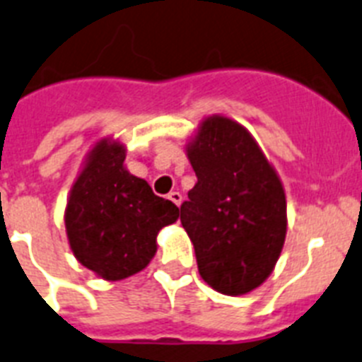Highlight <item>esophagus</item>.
<instances>
[{"label":"esophagus","mask_w":362,"mask_h":362,"mask_svg":"<svg viewBox=\"0 0 362 362\" xmlns=\"http://www.w3.org/2000/svg\"><path fill=\"white\" fill-rule=\"evenodd\" d=\"M169 200H171V202H175L176 206H180L182 204L180 191H171V193H169Z\"/></svg>","instance_id":"esophagus-1"}]
</instances>
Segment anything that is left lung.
<instances>
[{
  "instance_id": "obj_1",
  "label": "left lung",
  "mask_w": 362,
  "mask_h": 362,
  "mask_svg": "<svg viewBox=\"0 0 362 362\" xmlns=\"http://www.w3.org/2000/svg\"><path fill=\"white\" fill-rule=\"evenodd\" d=\"M186 154L197 184L180 206V223L200 278L228 296L252 293L272 274L284 248V184L254 136L226 115L204 117Z\"/></svg>"
}]
</instances>
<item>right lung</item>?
I'll list each match as a JSON object with an SVG mask.
<instances>
[{
	"label": "right lung",
	"instance_id": "obj_1",
	"mask_svg": "<svg viewBox=\"0 0 362 362\" xmlns=\"http://www.w3.org/2000/svg\"><path fill=\"white\" fill-rule=\"evenodd\" d=\"M119 139H99L69 191L64 224L73 256L106 281L138 274L158 250V232L180 209L124 167Z\"/></svg>",
	"mask_w": 362,
	"mask_h": 362
}]
</instances>
